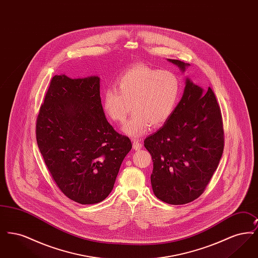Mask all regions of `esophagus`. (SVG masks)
I'll list each match as a JSON object with an SVG mask.
<instances>
[{
    "instance_id": "1",
    "label": "esophagus",
    "mask_w": 258,
    "mask_h": 258,
    "mask_svg": "<svg viewBox=\"0 0 258 258\" xmlns=\"http://www.w3.org/2000/svg\"><path fill=\"white\" fill-rule=\"evenodd\" d=\"M142 148V144L139 142V140H137V139H135L134 140V149L135 150H140Z\"/></svg>"
}]
</instances>
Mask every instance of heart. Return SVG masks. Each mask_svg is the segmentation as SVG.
<instances>
[{"label":"heart","instance_id":"1","mask_svg":"<svg viewBox=\"0 0 258 258\" xmlns=\"http://www.w3.org/2000/svg\"><path fill=\"white\" fill-rule=\"evenodd\" d=\"M181 95L178 75L137 64L127 70L102 94V107L115 123L125 121L128 113L134 114L124 123L123 132L132 137L146 134L150 126L160 127L166 123L175 110Z\"/></svg>","mask_w":258,"mask_h":258}]
</instances>
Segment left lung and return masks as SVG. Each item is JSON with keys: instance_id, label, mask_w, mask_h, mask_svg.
Here are the masks:
<instances>
[{"instance_id": "1", "label": "left lung", "mask_w": 258, "mask_h": 258, "mask_svg": "<svg viewBox=\"0 0 258 258\" xmlns=\"http://www.w3.org/2000/svg\"><path fill=\"white\" fill-rule=\"evenodd\" d=\"M184 71L187 63L171 60ZM153 160L151 184L161 201L181 205L200 197L218 168L224 148L221 107L213 90L206 93L186 79L184 95L171 117L144 140Z\"/></svg>"}]
</instances>
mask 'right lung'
Returning <instances> with one entry per match:
<instances>
[{
	"mask_svg": "<svg viewBox=\"0 0 258 258\" xmlns=\"http://www.w3.org/2000/svg\"><path fill=\"white\" fill-rule=\"evenodd\" d=\"M37 146L61 192L79 204L109 196L124 157L133 147L107 122L99 78L55 75L40 105Z\"/></svg>",
	"mask_w": 258,
	"mask_h": 258,
	"instance_id": "1",
	"label": "right lung"
}]
</instances>
